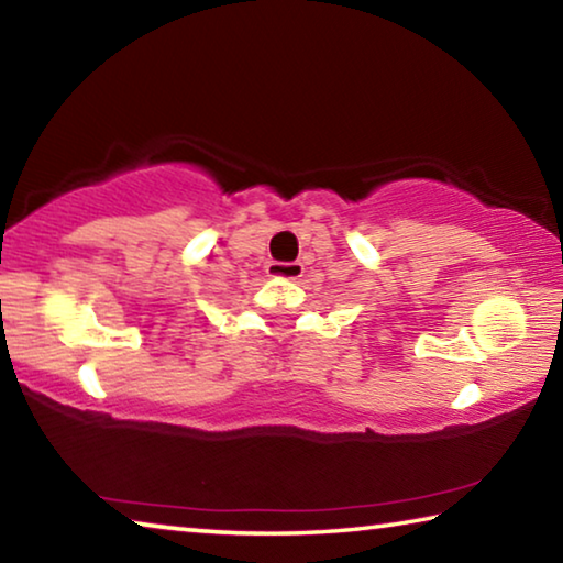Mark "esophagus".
<instances>
[{
	"label": "esophagus",
	"mask_w": 563,
	"mask_h": 563,
	"mask_svg": "<svg viewBox=\"0 0 563 563\" xmlns=\"http://www.w3.org/2000/svg\"><path fill=\"white\" fill-rule=\"evenodd\" d=\"M302 263H271L268 275L275 280H298L302 278Z\"/></svg>",
	"instance_id": "esophagus-1"
}]
</instances>
